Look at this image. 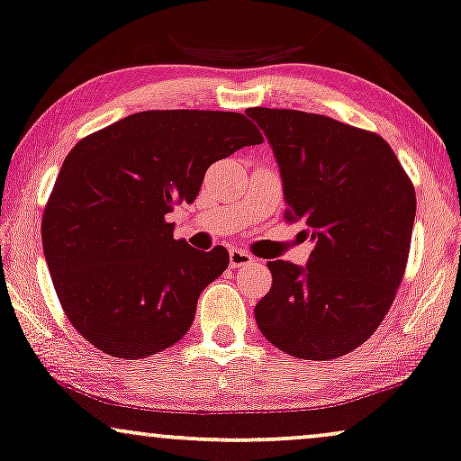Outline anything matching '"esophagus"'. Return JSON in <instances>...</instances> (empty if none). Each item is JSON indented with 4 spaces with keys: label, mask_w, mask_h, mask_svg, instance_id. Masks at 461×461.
I'll return each mask as SVG.
<instances>
[{
    "label": "esophagus",
    "mask_w": 461,
    "mask_h": 461,
    "mask_svg": "<svg viewBox=\"0 0 461 461\" xmlns=\"http://www.w3.org/2000/svg\"><path fill=\"white\" fill-rule=\"evenodd\" d=\"M253 261H255V259L250 258L247 250H242V249H231V250H230V264H231V267L250 266V264H253Z\"/></svg>",
    "instance_id": "esophagus-1"
}]
</instances>
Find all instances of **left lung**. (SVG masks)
Masks as SVG:
<instances>
[{
    "label": "left lung",
    "mask_w": 461,
    "mask_h": 461,
    "mask_svg": "<svg viewBox=\"0 0 461 461\" xmlns=\"http://www.w3.org/2000/svg\"><path fill=\"white\" fill-rule=\"evenodd\" d=\"M270 142L287 219L314 249L306 266L267 261L272 289L255 306L261 334L300 359H334L375 334L409 259L415 189L376 133L300 110L249 108Z\"/></svg>",
    "instance_id": "1"
}]
</instances>
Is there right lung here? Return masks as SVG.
<instances>
[{
    "label": "right lung",
    "instance_id": "obj_1",
    "mask_svg": "<svg viewBox=\"0 0 461 461\" xmlns=\"http://www.w3.org/2000/svg\"><path fill=\"white\" fill-rule=\"evenodd\" d=\"M264 138L244 114L147 110L80 140L42 217L44 258L69 323L113 357L172 347L230 253L174 240L167 212L214 161Z\"/></svg>",
    "mask_w": 461,
    "mask_h": 461
}]
</instances>
